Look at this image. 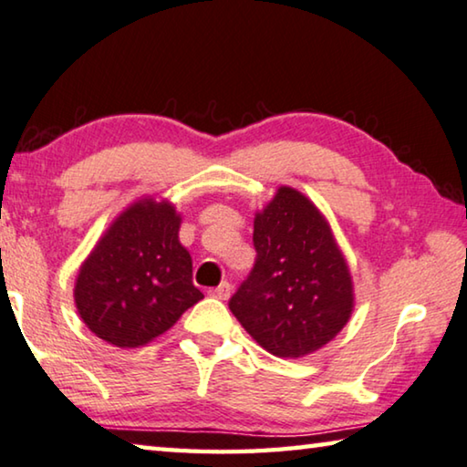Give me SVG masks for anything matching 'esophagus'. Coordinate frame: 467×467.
Masks as SVG:
<instances>
[{
  "label": "esophagus",
  "instance_id": "34e87169",
  "mask_svg": "<svg viewBox=\"0 0 467 467\" xmlns=\"http://www.w3.org/2000/svg\"><path fill=\"white\" fill-rule=\"evenodd\" d=\"M209 294L213 298H219V300H227L229 298V294H232V285H229L227 282H221L217 288H213V290H209Z\"/></svg>",
  "mask_w": 467,
  "mask_h": 467
}]
</instances>
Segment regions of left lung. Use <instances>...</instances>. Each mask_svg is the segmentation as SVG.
<instances>
[{"mask_svg": "<svg viewBox=\"0 0 467 467\" xmlns=\"http://www.w3.org/2000/svg\"><path fill=\"white\" fill-rule=\"evenodd\" d=\"M256 261L229 298L242 327L277 357H305L353 313V279L332 229L311 200L279 188L254 217Z\"/></svg>", "mask_w": 467, "mask_h": 467, "instance_id": "8db88e82", "label": "left lung"}]
</instances>
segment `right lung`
Listing matches in <instances>:
<instances>
[{
  "mask_svg": "<svg viewBox=\"0 0 467 467\" xmlns=\"http://www.w3.org/2000/svg\"><path fill=\"white\" fill-rule=\"evenodd\" d=\"M171 202L143 198L120 213L78 269L75 305L98 338L135 348L167 332L204 298L179 242Z\"/></svg>",
  "mask_w": 467,
  "mask_h": 467,
  "instance_id": "obj_1",
  "label": "right lung"
}]
</instances>
